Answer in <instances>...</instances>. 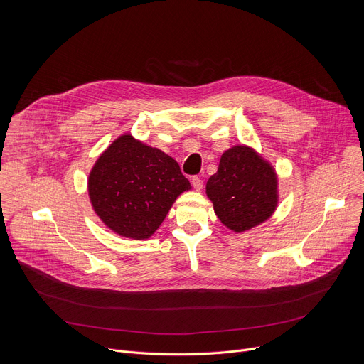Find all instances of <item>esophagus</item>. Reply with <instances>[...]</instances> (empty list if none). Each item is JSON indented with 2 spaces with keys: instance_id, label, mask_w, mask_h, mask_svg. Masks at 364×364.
<instances>
[{
  "instance_id": "34e87169",
  "label": "esophagus",
  "mask_w": 364,
  "mask_h": 364,
  "mask_svg": "<svg viewBox=\"0 0 364 364\" xmlns=\"http://www.w3.org/2000/svg\"><path fill=\"white\" fill-rule=\"evenodd\" d=\"M191 184H193V187H194L196 191H200V190L203 188V180H201L200 177H193Z\"/></svg>"
}]
</instances>
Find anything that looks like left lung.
<instances>
[{
	"label": "left lung",
	"instance_id": "1",
	"mask_svg": "<svg viewBox=\"0 0 364 364\" xmlns=\"http://www.w3.org/2000/svg\"><path fill=\"white\" fill-rule=\"evenodd\" d=\"M219 220L236 233L268 220L278 205L275 168L253 148L236 145L222 154L218 173L205 184Z\"/></svg>",
	"mask_w": 364,
	"mask_h": 364
}]
</instances>
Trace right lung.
<instances>
[{
	"mask_svg": "<svg viewBox=\"0 0 364 364\" xmlns=\"http://www.w3.org/2000/svg\"><path fill=\"white\" fill-rule=\"evenodd\" d=\"M190 190L178 163L131 134L103 151L87 178L95 213L117 235L142 240L154 235L176 198Z\"/></svg>",
	"mask_w": 364,
	"mask_h": 364,
	"instance_id": "1",
	"label": "right lung"
}]
</instances>
